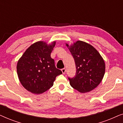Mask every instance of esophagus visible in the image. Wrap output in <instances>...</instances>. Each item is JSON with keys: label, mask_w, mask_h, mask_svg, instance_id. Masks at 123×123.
Returning <instances> with one entry per match:
<instances>
[{"label": "esophagus", "mask_w": 123, "mask_h": 123, "mask_svg": "<svg viewBox=\"0 0 123 123\" xmlns=\"http://www.w3.org/2000/svg\"><path fill=\"white\" fill-rule=\"evenodd\" d=\"M62 73H63V74H65V72H66V69H65V68H63L62 69Z\"/></svg>", "instance_id": "esophagus-1"}]
</instances>
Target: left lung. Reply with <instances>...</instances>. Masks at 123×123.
<instances>
[{
    "label": "left lung",
    "mask_w": 123,
    "mask_h": 123,
    "mask_svg": "<svg viewBox=\"0 0 123 123\" xmlns=\"http://www.w3.org/2000/svg\"><path fill=\"white\" fill-rule=\"evenodd\" d=\"M68 47L76 67V74L68 78L73 88L80 93L93 90L102 81L105 72V62L98 51L91 45L77 41Z\"/></svg>",
    "instance_id": "8db88e82"
}]
</instances>
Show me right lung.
<instances>
[{
    "label": "right lung",
    "mask_w": 123,
    "mask_h": 123,
    "mask_svg": "<svg viewBox=\"0 0 123 123\" xmlns=\"http://www.w3.org/2000/svg\"><path fill=\"white\" fill-rule=\"evenodd\" d=\"M56 41L48 44L40 41L27 48L17 64V72L21 85L34 94L43 93L53 86L56 77L62 74L56 68L51 53Z\"/></svg>",
    "instance_id": "obj_1"
}]
</instances>
